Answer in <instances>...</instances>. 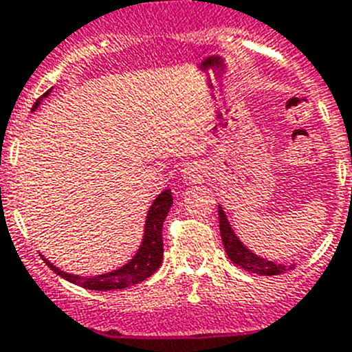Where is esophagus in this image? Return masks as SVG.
<instances>
[{
	"label": "esophagus",
	"mask_w": 352,
	"mask_h": 352,
	"mask_svg": "<svg viewBox=\"0 0 352 352\" xmlns=\"http://www.w3.org/2000/svg\"><path fill=\"white\" fill-rule=\"evenodd\" d=\"M182 176L186 183H201L206 176V167L201 162H188L182 169Z\"/></svg>",
	"instance_id": "esophagus-1"
}]
</instances>
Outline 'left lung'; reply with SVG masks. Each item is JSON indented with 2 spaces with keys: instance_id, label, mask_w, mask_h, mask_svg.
<instances>
[{
  "instance_id": "left-lung-1",
  "label": "left lung",
  "mask_w": 352,
  "mask_h": 352,
  "mask_svg": "<svg viewBox=\"0 0 352 352\" xmlns=\"http://www.w3.org/2000/svg\"><path fill=\"white\" fill-rule=\"evenodd\" d=\"M218 220H220V234L221 241H223L225 253L230 258L232 263L239 265L241 269L248 270V272L260 274V276H277V274H283L286 270H293L295 265L286 267L281 265V263L270 262L267 258L258 256L248 246H244L243 241L237 237V234L232 228L230 221H228L227 214H225L221 206H218Z\"/></svg>"
}]
</instances>
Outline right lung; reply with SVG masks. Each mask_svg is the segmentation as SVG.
I'll use <instances>...</instances> for the list:
<instances>
[{"label": "right lung", "mask_w": 352, "mask_h": 352, "mask_svg": "<svg viewBox=\"0 0 352 352\" xmlns=\"http://www.w3.org/2000/svg\"><path fill=\"white\" fill-rule=\"evenodd\" d=\"M50 94V90L45 92L33 106V111L41 104L47 96ZM170 206H173V192L169 188L160 192L155 201L151 202L150 209L146 212V221H144V234L141 239L140 248H138L136 254L129 260L125 265L118 267V269L111 270V272L99 274V276H76V274H69L60 270L54 263H50L47 258L41 254L43 262L50 267L57 276H60L66 281L78 285L82 288L94 289V292H109V289H122L134 286L138 283L144 281L155 270L159 269L162 263L164 256V241H162V225L166 220L167 212H169Z\"/></svg>", "instance_id": "1"}]
</instances>
